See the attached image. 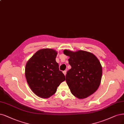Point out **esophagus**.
<instances>
[{
    "label": "esophagus",
    "mask_w": 124,
    "mask_h": 124,
    "mask_svg": "<svg viewBox=\"0 0 124 124\" xmlns=\"http://www.w3.org/2000/svg\"><path fill=\"white\" fill-rule=\"evenodd\" d=\"M63 73L64 74V75H66V73H67V70L63 71Z\"/></svg>",
    "instance_id": "34e87169"
}]
</instances>
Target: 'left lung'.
Here are the masks:
<instances>
[{
    "instance_id": "1",
    "label": "left lung",
    "mask_w": 124,
    "mask_h": 124,
    "mask_svg": "<svg viewBox=\"0 0 124 124\" xmlns=\"http://www.w3.org/2000/svg\"><path fill=\"white\" fill-rule=\"evenodd\" d=\"M71 69L67 72L66 82L72 94L79 99H85L94 93L100 86L102 67L94 55L87 51L76 52L65 50Z\"/></svg>"
}]
</instances>
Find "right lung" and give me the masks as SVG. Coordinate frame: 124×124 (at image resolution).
Instances as JSON below:
<instances>
[{"label": "right lung", "instance_id": "obj_1", "mask_svg": "<svg viewBox=\"0 0 124 124\" xmlns=\"http://www.w3.org/2000/svg\"><path fill=\"white\" fill-rule=\"evenodd\" d=\"M57 52L51 49L38 51L25 66V75L33 92L39 97L48 98L56 92L65 76L56 62Z\"/></svg>", "mask_w": 124, "mask_h": 124}]
</instances>
